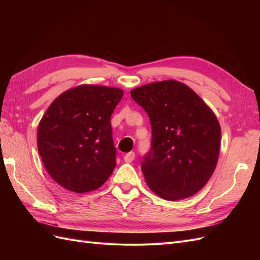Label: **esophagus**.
Masks as SVG:
<instances>
[{"label":"esophagus","instance_id":"obj_1","mask_svg":"<svg viewBox=\"0 0 260 260\" xmlns=\"http://www.w3.org/2000/svg\"><path fill=\"white\" fill-rule=\"evenodd\" d=\"M135 157H136V154L133 152H130V153H127L124 155L123 159H124L125 162H132L133 159H135Z\"/></svg>","mask_w":260,"mask_h":260}]
</instances>
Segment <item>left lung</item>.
<instances>
[{
	"label": "left lung",
	"instance_id": "left-lung-1",
	"mask_svg": "<svg viewBox=\"0 0 260 260\" xmlns=\"http://www.w3.org/2000/svg\"><path fill=\"white\" fill-rule=\"evenodd\" d=\"M152 125V148L142 161L149 188L167 201L183 200L214 174L221 129L210 107L190 86L164 80L130 91Z\"/></svg>",
	"mask_w": 260,
	"mask_h": 260
}]
</instances>
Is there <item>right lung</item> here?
<instances>
[{
  "label": "right lung",
  "instance_id": "obj_1",
  "mask_svg": "<svg viewBox=\"0 0 260 260\" xmlns=\"http://www.w3.org/2000/svg\"><path fill=\"white\" fill-rule=\"evenodd\" d=\"M123 91L81 84L61 93L39 123L37 144L46 171L75 193L103 185L116 166L111 117Z\"/></svg>",
  "mask_w": 260,
  "mask_h": 260
}]
</instances>
